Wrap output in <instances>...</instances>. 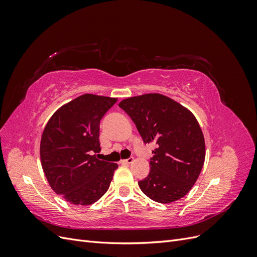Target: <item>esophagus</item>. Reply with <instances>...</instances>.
Returning <instances> with one entry per match:
<instances>
[{
    "label": "esophagus",
    "instance_id": "esophagus-1",
    "mask_svg": "<svg viewBox=\"0 0 257 257\" xmlns=\"http://www.w3.org/2000/svg\"><path fill=\"white\" fill-rule=\"evenodd\" d=\"M134 162V158H130V159H126V160H121L120 163L121 164H131V163Z\"/></svg>",
    "mask_w": 257,
    "mask_h": 257
}]
</instances>
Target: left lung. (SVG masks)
<instances>
[{"label": "left lung", "instance_id": "8db88e82", "mask_svg": "<svg viewBox=\"0 0 257 257\" xmlns=\"http://www.w3.org/2000/svg\"><path fill=\"white\" fill-rule=\"evenodd\" d=\"M119 106L136 124L146 144L154 143L150 173L138 185L161 204L182 198L203 169L206 146L198 121L188 108L160 93L127 97Z\"/></svg>", "mask_w": 257, "mask_h": 257}]
</instances>
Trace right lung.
I'll return each instance as SVG.
<instances>
[{
  "mask_svg": "<svg viewBox=\"0 0 257 257\" xmlns=\"http://www.w3.org/2000/svg\"><path fill=\"white\" fill-rule=\"evenodd\" d=\"M118 100L82 94L54 112L43 131L41 163L50 188L68 203L94 204L109 189L116 163L100 161L99 122Z\"/></svg>",
  "mask_w": 257,
  "mask_h": 257,
  "instance_id": "1",
  "label": "right lung"
}]
</instances>
